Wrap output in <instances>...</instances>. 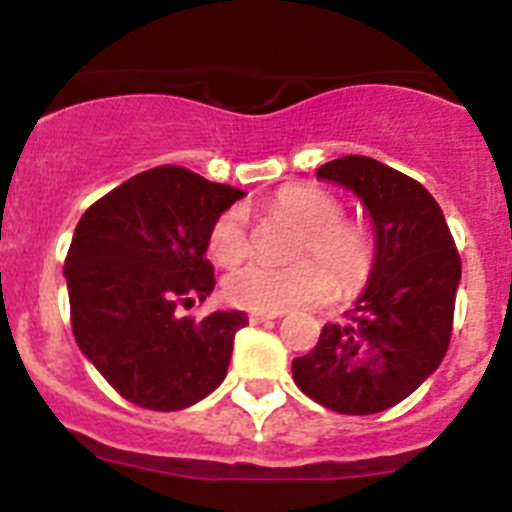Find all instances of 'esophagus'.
<instances>
[{
	"label": "esophagus",
	"instance_id": "1",
	"mask_svg": "<svg viewBox=\"0 0 512 512\" xmlns=\"http://www.w3.org/2000/svg\"><path fill=\"white\" fill-rule=\"evenodd\" d=\"M282 312H248V320L251 323H266V320H274L279 318Z\"/></svg>",
	"mask_w": 512,
	"mask_h": 512
}]
</instances>
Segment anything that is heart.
<instances>
[{
	"label": "heart",
	"instance_id": "obj_1",
	"mask_svg": "<svg viewBox=\"0 0 512 512\" xmlns=\"http://www.w3.org/2000/svg\"><path fill=\"white\" fill-rule=\"evenodd\" d=\"M269 210L300 225L292 243V264L266 266L246 261L223 279V297L253 312H279L323 300L333 282L341 292H356L372 277L377 246L372 230L341 215L336 194L315 184H287L269 202ZM248 251V223L241 207H228L207 230V253L217 264H233ZM334 277L330 278L329 274Z\"/></svg>",
	"mask_w": 512,
	"mask_h": 512
}]
</instances>
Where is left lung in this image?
<instances>
[{
  "instance_id": "left-lung-1",
  "label": "left lung",
  "mask_w": 512,
  "mask_h": 512,
  "mask_svg": "<svg viewBox=\"0 0 512 512\" xmlns=\"http://www.w3.org/2000/svg\"><path fill=\"white\" fill-rule=\"evenodd\" d=\"M320 179L354 189L372 212L377 264L346 323H328L292 377L310 400L341 415L402 402L438 369L454 330L461 259L441 207L408 174L369 156H343Z\"/></svg>"
}]
</instances>
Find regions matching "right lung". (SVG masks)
I'll return each mask as SVG.
<instances>
[{
	"mask_svg": "<svg viewBox=\"0 0 512 512\" xmlns=\"http://www.w3.org/2000/svg\"><path fill=\"white\" fill-rule=\"evenodd\" d=\"M241 197L182 166H156L99 197L76 225L66 253L71 330L97 372L138 408H189L228 374L246 315L194 320L176 310L215 287L207 230Z\"/></svg>",
	"mask_w": 512,
	"mask_h": 512,
	"instance_id": "right-lung-1",
	"label": "right lung"
}]
</instances>
